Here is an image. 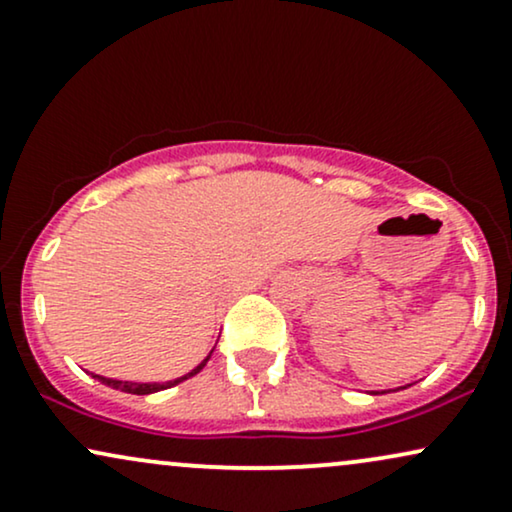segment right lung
<instances>
[{"label": "right lung", "instance_id": "right-lung-1", "mask_svg": "<svg viewBox=\"0 0 512 512\" xmlns=\"http://www.w3.org/2000/svg\"><path fill=\"white\" fill-rule=\"evenodd\" d=\"M211 353H213V351H211ZM211 353H208V356L204 358V361H201V363L197 365V368H194L192 372H187V375L178 377V380H170V382H163V384H159V382H123V380H111V377H102V375H92V377H97V380L102 382V384H106V387L118 389V391H125V394H137V396L154 394V391L170 389V387H175V384L185 382V380H189V377L197 375V372H199L201 368H204V365L208 363V358H211Z\"/></svg>", "mask_w": 512, "mask_h": 512}]
</instances>
